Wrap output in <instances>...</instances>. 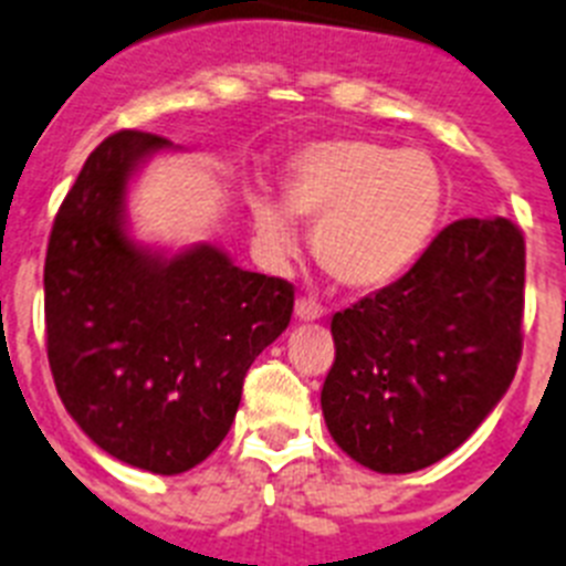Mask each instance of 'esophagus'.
<instances>
[{
    "instance_id": "34e87169",
    "label": "esophagus",
    "mask_w": 566,
    "mask_h": 566,
    "mask_svg": "<svg viewBox=\"0 0 566 566\" xmlns=\"http://www.w3.org/2000/svg\"><path fill=\"white\" fill-rule=\"evenodd\" d=\"M294 314H297V319H319L326 314V308L319 306L317 300L300 297L297 303H294Z\"/></svg>"
}]
</instances>
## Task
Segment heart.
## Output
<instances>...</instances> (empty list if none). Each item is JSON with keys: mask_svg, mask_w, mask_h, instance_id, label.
Listing matches in <instances>:
<instances>
[{"mask_svg": "<svg viewBox=\"0 0 566 566\" xmlns=\"http://www.w3.org/2000/svg\"><path fill=\"white\" fill-rule=\"evenodd\" d=\"M294 214L314 223L319 269L345 289L388 286L422 258L444 212V175L422 149L332 138L297 149L283 169ZM260 238L277 254L297 243L294 218L266 192H249Z\"/></svg>", "mask_w": 566, "mask_h": 566, "instance_id": "heart-1", "label": "heart"}]
</instances>
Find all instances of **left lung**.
I'll list each match as a JSON object with an SVG mask.
<instances>
[{
    "label": "left lung",
    "mask_w": 566,
    "mask_h": 566,
    "mask_svg": "<svg viewBox=\"0 0 566 566\" xmlns=\"http://www.w3.org/2000/svg\"><path fill=\"white\" fill-rule=\"evenodd\" d=\"M524 234L507 218L444 227L397 283L332 317L328 433L377 473H413L476 431L522 359Z\"/></svg>",
    "instance_id": "obj_1"
}]
</instances>
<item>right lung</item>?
<instances>
[{"instance_id":"1","label":"right lung","mask_w":566,"mask_h":566,"mask_svg":"<svg viewBox=\"0 0 566 566\" xmlns=\"http://www.w3.org/2000/svg\"><path fill=\"white\" fill-rule=\"evenodd\" d=\"M161 135L98 144L59 207L44 258V332L64 408L133 468L175 476L223 442L243 377L286 332L289 280L243 272L223 249L153 252L127 234V184Z\"/></svg>"}]
</instances>
